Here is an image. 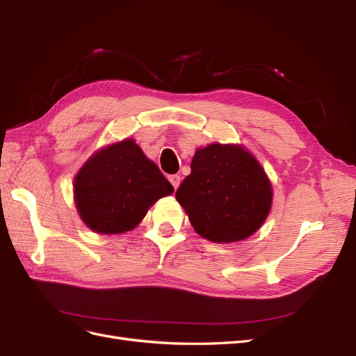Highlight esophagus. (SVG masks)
Returning a JSON list of instances; mask_svg holds the SVG:
<instances>
[{
    "mask_svg": "<svg viewBox=\"0 0 356 356\" xmlns=\"http://www.w3.org/2000/svg\"><path fill=\"white\" fill-rule=\"evenodd\" d=\"M168 180H170L171 185H173L175 189L179 188V185H180V176H179V175H171V176H168Z\"/></svg>",
    "mask_w": 356,
    "mask_h": 356,
    "instance_id": "34e87169",
    "label": "esophagus"
}]
</instances>
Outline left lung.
<instances>
[{
    "label": "left lung",
    "mask_w": 356,
    "mask_h": 356,
    "mask_svg": "<svg viewBox=\"0 0 356 356\" xmlns=\"http://www.w3.org/2000/svg\"><path fill=\"white\" fill-rule=\"evenodd\" d=\"M191 175L176 191L195 232L216 243L238 242L266 221L271 183L255 156L239 145L198 148Z\"/></svg>",
    "instance_id": "left-lung-1"
}]
</instances>
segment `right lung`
Returning a JSON list of instances; mask_svg holds the SVG:
<instances>
[{
    "label": "right lung",
    "mask_w": 356,
    "mask_h": 356,
    "mask_svg": "<svg viewBox=\"0 0 356 356\" xmlns=\"http://www.w3.org/2000/svg\"><path fill=\"white\" fill-rule=\"evenodd\" d=\"M74 202L85 225L97 233L135 229L151 205L175 192L131 139L95 152L74 179Z\"/></svg>",
    "instance_id": "1"
}]
</instances>
